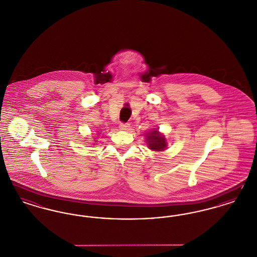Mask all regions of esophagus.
I'll list each match as a JSON object with an SVG mask.
<instances>
[{
	"instance_id": "1",
	"label": "esophagus",
	"mask_w": 257,
	"mask_h": 257,
	"mask_svg": "<svg viewBox=\"0 0 257 257\" xmlns=\"http://www.w3.org/2000/svg\"><path fill=\"white\" fill-rule=\"evenodd\" d=\"M119 129L122 130V131H129V130H130V125H129V124L121 123V124L119 125Z\"/></svg>"
}]
</instances>
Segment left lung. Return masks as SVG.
I'll list each match as a JSON object with an SVG mask.
<instances>
[{"mask_svg": "<svg viewBox=\"0 0 257 257\" xmlns=\"http://www.w3.org/2000/svg\"><path fill=\"white\" fill-rule=\"evenodd\" d=\"M147 147L152 151H164L168 148V141L165 135L159 132V128H154L145 135Z\"/></svg>", "mask_w": 257, "mask_h": 257, "instance_id": "obj_1", "label": "left lung"}]
</instances>
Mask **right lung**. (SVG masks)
I'll list each match as a JSON object with an SVG mask.
<instances>
[{
    "mask_svg": "<svg viewBox=\"0 0 257 257\" xmlns=\"http://www.w3.org/2000/svg\"><path fill=\"white\" fill-rule=\"evenodd\" d=\"M98 136H99V135H101V133H100V131H98ZM93 139H94V142H95V140H97V137H96V136H94V138H93ZM95 143H96V142H95Z\"/></svg>",
    "mask_w": 257,
    "mask_h": 257,
    "instance_id": "right-lung-1",
    "label": "right lung"
}]
</instances>
